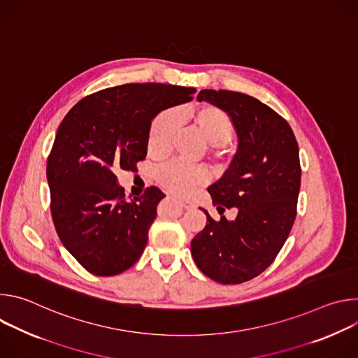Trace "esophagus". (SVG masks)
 I'll return each mask as SVG.
<instances>
[{
  "label": "esophagus",
  "mask_w": 358,
  "mask_h": 358,
  "mask_svg": "<svg viewBox=\"0 0 358 358\" xmlns=\"http://www.w3.org/2000/svg\"><path fill=\"white\" fill-rule=\"evenodd\" d=\"M180 202H181V206H182L185 210H192V208H195V203H194L192 201H189V199H180Z\"/></svg>",
  "instance_id": "obj_1"
}]
</instances>
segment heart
<instances>
[{
    "label": "heart",
    "mask_w": 358,
    "mask_h": 358,
    "mask_svg": "<svg viewBox=\"0 0 358 358\" xmlns=\"http://www.w3.org/2000/svg\"><path fill=\"white\" fill-rule=\"evenodd\" d=\"M192 120L214 147H224L235 137V124L231 116L221 108L206 105L191 113ZM180 117L174 109L162 110L151 120L147 131V151L152 157L167 156L174 136L178 130ZM210 178L208 170L201 164L170 162L156 171L157 182L173 194L187 195L203 185Z\"/></svg>",
    "instance_id": "b5f03b06"
}]
</instances>
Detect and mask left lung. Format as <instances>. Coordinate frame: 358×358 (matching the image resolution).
<instances>
[{
    "label": "left lung",
    "instance_id": "left-lung-1",
    "mask_svg": "<svg viewBox=\"0 0 358 358\" xmlns=\"http://www.w3.org/2000/svg\"><path fill=\"white\" fill-rule=\"evenodd\" d=\"M198 100L225 110L234 120L238 151L222 178L208 191L218 213L236 208L234 221L207 215L191 241L199 271L222 285L261 275L276 259L297 214L299 145L289 123L249 94L203 89Z\"/></svg>",
    "mask_w": 358,
    "mask_h": 358
}]
</instances>
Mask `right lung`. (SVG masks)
Segmentation results:
<instances>
[{
	"instance_id": "add662e5",
	"label": "right lung",
	"mask_w": 358,
	"mask_h": 358,
	"mask_svg": "<svg viewBox=\"0 0 358 358\" xmlns=\"http://www.w3.org/2000/svg\"><path fill=\"white\" fill-rule=\"evenodd\" d=\"M194 93L127 83L83 97L64 117L46 164L50 214L61 242L87 272L115 276L141 257L166 194L148 187L127 199L115 173L133 171L145 159L151 120Z\"/></svg>"
}]
</instances>
